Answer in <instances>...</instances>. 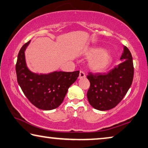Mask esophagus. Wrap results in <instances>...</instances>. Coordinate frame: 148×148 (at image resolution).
Segmentation results:
<instances>
[{
	"label": "esophagus",
	"instance_id": "1",
	"mask_svg": "<svg viewBox=\"0 0 148 148\" xmlns=\"http://www.w3.org/2000/svg\"><path fill=\"white\" fill-rule=\"evenodd\" d=\"M86 77V75H85V73L82 71H80V74H79V77L78 78L79 79H82V78H85Z\"/></svg>",
	"mask_w": 148,
	"mask_h": 148
}]
</instances>
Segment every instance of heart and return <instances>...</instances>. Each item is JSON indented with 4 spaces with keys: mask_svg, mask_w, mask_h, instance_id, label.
<instances>
[{
    "mask_svg": "<svg viewBox=\"0 0 148 148\" xmlns=\"http://www.w3.org/2000/svg\"><path fill=\"white\" fill-rule=\"evenodd\" d=\"M84 54L88 61V68L94 72H103L108 69L113 62V55L108 50L98 46L90 47L84 50Z\"/></svg>",
    "mask_w": 148,
    "mask_h": 148,
    "instance_id": "1",
    "label": "heart"
}]
</instances>
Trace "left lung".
<instances>
[{
    "label": "left lung",
    "instance_id": "1",
    "mask_svg": "<svg viewBox=\"0 0 148 148\" xmlns=\"http://www.w3.org/2000/svg\"><path fill=\"white\" fill-rule=\"evenodd\" d=\"M120 64L107 74L89 73L90 86L87 92L90 104L94 108L106 111L116 107L130 88L134 77L131 52L123 46Z\"/></svg>",
    "mask_w": 148,
    "mask_h": 148
}]
</instances>
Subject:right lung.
Returning a JSON list of instances; mask_svg holds the SVG:
<instances>
[{
    "label": "right lung",
    "mask_w": 148,
    "mask_h": 148,
    "mask_svg": "<svg viewBox=\"0 0 148 148\" xmlns=\"http://www.w3.org/2000/svg\"><path fill=\"white\" fill-rule=\"evenodd\" d=\"M30 40L20 50L16 64L18 83L26 98L38 109L51 110L62 103L68 90L76 82L79 71L34 73L26 64L25 50Z\"/></svg>",
    "instance_id": "right-lung-1"
}]
</instances>
